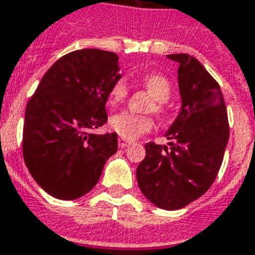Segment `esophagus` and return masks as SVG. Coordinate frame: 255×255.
<instances>
[{
  "label": "esophagus",
  "instance_id": "obj_1",
  "mask_svg": "<svg viewBox=\"0 0 255 255\" xmlns=\"http://www.w3.org/2000/svg\"><path fill=\"white\" fill-rule=\"evenodd\" d=\"M129 144H131V140H127V139H124V137H119L120 148H126V147H128Z\"/></svg>",
  "mask_w": 255,
  "mask_h": 255
}]
</instances>
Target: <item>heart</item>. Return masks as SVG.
<instances>
[{
  "label": "heart",
  "mask_w": 255,
  "mask_h": 255,
  "mask_svg": "<svg viewBox=\"0 0 255 255\" xmlns=\"http://www.w3.org/2000/svg\"><path fill=\"white\" fill-rule=\"evenodd\" d=\"M140 81L147 89V92L156 100V104L152 110L158 115L164 114L166 112L164 103L171 96V84L168 79L159 73H152V75L143 76ZM128 92L129 88L126 80L115 81L108 92V102L111 106H118L127 99ZM110 126L112 131L116 132L118 135L127 139H133L144 132H148L152 128V120L149 116H140L124 111L111 118Z\"/></svg>",
  "instance_id": "1"
}]
</instances>
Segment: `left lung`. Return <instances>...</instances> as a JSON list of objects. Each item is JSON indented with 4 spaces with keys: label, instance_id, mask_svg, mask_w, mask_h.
<instances>
[{
    "label": "left lung",
    "instance_id": "obj_1",
    "mask_svg": "<svg viewBox=\"0 0 255 255\" xmlns=\"http://www.w3.org/2000/svg\"><path fill=\"white\" fill-rule=\"evenodd\" d=\"M179 64V115L166 137L168 145L147 143L136 168L139 188L163 210H179L202 197L218 175L229 140V120L222 91L190 54H168Z\"/></svg>",
    "mask_w": 255,
    "mask_h": 255
}]
</instances>
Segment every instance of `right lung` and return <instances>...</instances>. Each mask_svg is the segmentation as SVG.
<instances>
[{
	"mask_svg": "<svg viewBox=\"0 0 255 255\" xmlns=\"http://www.w3.org/2000/svg\"><path fill=\"white\" fill-rule=\"evenodd\" d=\"M119 57L102 49L65 54L48 69L25 111L22 153L38 186L73 201L88 194L118 151V133L96 135L106 103L120 80Z\"/></svg>",
	"mask_w": 255,
	"mask_h": 255,
	"instance_id": "right-lung-1",
	"label": "right lung"
}]
</instances>
